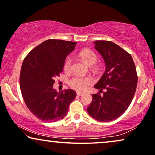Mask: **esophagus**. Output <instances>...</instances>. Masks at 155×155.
I'll return each mask as SVG.
<instances>
[{
	"instance_id": "obj_1",
	"label": "esophagus",
	"mask_w": 155,
	"mask_h": 155,
	"mask_svg": "<svg viewBox=\"0 0 155 155\" xmlns=\"http://www.w3.org/2000/svg\"><path fill=\"white\" fill-rule=\"evenodd\" d=\"M83 95V93H81V92H77V95L78 96H81V95Z\"/></svg>"
}]
</instances>
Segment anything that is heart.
<instances>
[{"label": "heart", "instance_id": "b5f03b06", "mask_svg": "<svg viewBox=\"0 0 155 155\" xmlns=\"http://www.w3.org/2000/svg\"><path fill=\"white\" fill-rule=\"evenodd\" d=\"M80 57L84 62L88 64L89 66H92L98 60L97 54L91 49H84L80 52ZM72 66V59L70 57H68L65 60L64 63V70L66 72L70 71ZM93 80L90 77H82V76H75L73 77L69 81L70 86L76 91H83L86 89L87 85L92 83Z\"/></svg>", "mask_w": 155, "mask_h": 155}]
</instances>
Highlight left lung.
I'll use <instances>...</instances> for the list:
<instances>
[{
	"label": "left lung",
	"instance_id": "obj_1",
	"mask_svg": "<svg viewBox=\"0 0 155 155\" xmlns=\"http://www.w3.org/2000/svg\"><path fill=\"white\" fill-rule=\"evenodd\" d=\"M95 49L103 57L106 71L95 85L102 93L93 94L87 107L89 115L99 121H110L120 117L129 108L136 92V67L131 54L110 41H95Z\"/></svg>",
	"mask_w": 155,
	"mask_h": 155
}]
</instances>
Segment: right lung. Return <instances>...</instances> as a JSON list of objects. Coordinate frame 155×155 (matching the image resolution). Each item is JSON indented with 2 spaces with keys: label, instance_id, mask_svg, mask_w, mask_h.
<instances>
[{
  "label": "right lung",
  "instance_id": "add662e5",
  "mask_svg": "<svg viewBox=\"0 0 155 155\" xmlns=\"http://www.w3.org/2000/svg\"><path fill=\"white\" fill-rule=\"evenodd\" d=\"M76 44L48 39L32 49L23 62L20 73L23 98L30 111L42 121L62 119L75 98L73 90L58 93L53 85L54 78L63 70L66 57L74 50Z\"/></svg>",
  "mask_w": 155,
  "mask_h": 155
}]
</instances>
